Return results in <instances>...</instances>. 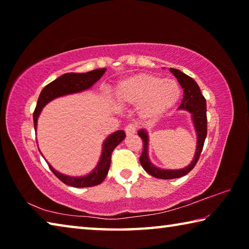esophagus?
<instances>
[{
    "label": "esophagus",
    "mask_w": 249,
    "mask_h": 249,
    "mask_svg": "<svg viewBox=\"0 0 249 249\" xmlns=\"http://www.w3.org/2000/svg\"><path fill=\"white\" fill-rule=\"evenodd\" d=\"M125 133L126 135H133L136 133V127H135L133 124H129L125 127Z\"/></svg>",
    "instance_id": "34e87169"
}]
</instances>
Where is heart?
I'll return each instance as SVG.
<instances>
[{"mask_svg":"<svg viewBox=\"0 0 249 249\" xmlns=\"http://www.w3.org/2000/svg\"><path fill=\"white\" fill-rule=\"evenodd\" d=\"M180 95L178 82L149 73L129 75L114 90L116 103L140 107V116L145 121H154L165 114L175 107Z\"/></svg>","mask_w":249,"mask_h":249,"instance_id":"obj_1","label":"heart"}]
</instances>
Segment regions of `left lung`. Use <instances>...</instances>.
I'll list each match as a JSON object with an SVG mask.
<instances>
[{"instance_id":"left-lung-1","label":"left lung","mask_w":249,"mask_h":249,"mask_svg":"<svg viewBox=\"0 0 249 249\" xmlns=\"http://www.w3.org/2000/svg\"><path fill=\"white\" fill-rule=\"evenodd\" d=\"M169 70L178 80L180 86L183 89V99L178 109L179 111L189 112L191 114V120L196 134V149L191 163L187 167L181 168V169H161V168L156 167L149 159L148 133L145 129L138 130V136L144 142L142 153L140 158L141 165L146 172H148L150 176L158 179H176L189 174L193 169V167L196 166L197 160H199L200 154L204 145L206 132H208V129H206V102L204 96L201 93L197 83L191 77L181 72L178 69L170 68Z\"/></svg>"}]
</instances>
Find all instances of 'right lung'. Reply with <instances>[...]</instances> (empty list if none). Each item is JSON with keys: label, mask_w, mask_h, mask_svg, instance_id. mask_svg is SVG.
<instances>
[{"label": "right lung", "mask_w": 249, "mask_h": 249, "mask_svg": "<svg viewBox=\"0 0 249 249\" xmlns=\"http://www.w3.org/2000/svg\"><path fill=\"white\" fill-rule=\"evenodd\" d=\"M107 69H95L89 71V72L84 73H65L60 75V77L53 80V82L47 84L43 90H41L38 101H37V105L34 112V127L37 130V121L41 113V109L44 108L46 104H48L50 101H53L60 96H65L68 94L79 93L84 90L90 89V88L96 83L99 80L102 78V75L105 73ZM125 132L124 130H116V132L112 133L111 135L105 138L102 145V153H101V157L98 162V165L92 170L90 174L86 176L80 177H71L61 174V172L57 171L49 162L48 166L50 168L54 176L57 177L59 180L67 185L74 188H87V187H94L103 182L105 177L107 176V172L109 169V165H111V156L113 150L115 147L121 144V142L124 141L125 138Z\"/></svg>", "instance_id": "right-lung-1"}]
</instances>
